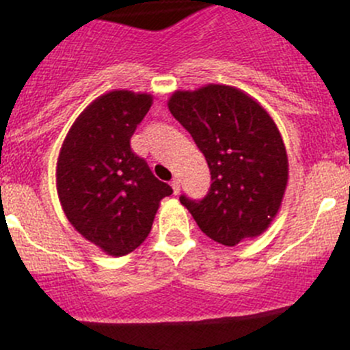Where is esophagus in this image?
<instances>
[{
	"instance_id": "obj_1",
	"label": "esophagus",
	"mask_w": 350,
	"mask_h": 350,
	"mask_svg": "<svg viewBox=\"0 0 350 350\" xmlns=\"http://www.w3.org/2000/svg\"><path fill=\"white\" fill-rule=\"evenodd\" d=\"M172 189H174V193L176 196V193L180 192V182H178V178H174L172 180Z\"/></svg>"
}]
</instances>
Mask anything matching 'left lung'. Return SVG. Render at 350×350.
Returning a JSON list of instances; mask_svg holds the SVG:
<instances>
[{"label":"left lung","instance_id":"8db88e82","mask_svg":"<svg viewBox=\"0 0 350 350\" xmlns=\"http://www.w3.org/2000/svg\"><path fill=\"white\" fill-rule=\"evenodd\" d=\"M168 109L211 170L204 199L180 196L202 232L224 246L265 232L278 214L288 182L284 143L265 107L239 89L208 84L174 92Z\"/></svg>","mask_w":350,"mask_h":350}]
</instances>
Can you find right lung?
<instances>
[{
    "label": "right lung",
    "instance_id": "obj_1",
    "mask_svg": "<svg viewBox=\"0 0 350 350\" xmlns=\"http://www.w3.org/2000/svg\"><path fill=\"white\" fill-rule=\"evenodd\" d=\"M153 97L111 91L68 129L57 160V192L68 222L106 254L124 256L148 237L172 187L133 153L129 139Z\"/></svg>",
    "mask_w": 350,
    "mask_h": 350
}]
</instances>
